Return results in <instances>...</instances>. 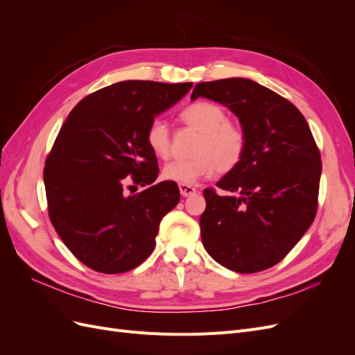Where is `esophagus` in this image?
<instances>
[{"mask_svg": "<svg viewBox=\"0 0 355 355\" xmlns=\"http://www.w3.org/2000/svg\"><path fill=\"white\" fill-rule=\"evenodd\" d=\"M179 191H180V194L184 196V197H191V196H194L196 192H197V189L194 187L185 185V184H179Z\"/></svg>", "mask_w": 355, "mask_h": 355, "instance_id": "obj_1", "label": "esophagus"}]
</instances>
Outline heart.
Returning a JSON list of instances; mask_svg holds the SVG:
<instances>
[{"mask_svg": "<svg viewBox=\"0 0 355 355\" xmlns=\"http://www.w3.org/2000/svg\"><path fill=\"white\" fill-rule=\"evenodd\" d=\"M179 118L200 133L192 148V158L170 161L163 167V178L178 184L192 185L214 171L227 173L240 164L247 146L243 128L228 121L227 111L220 105L198 101L188 105ZM145 141L158 158H167L171 153V137L167 124L161 118L149 123Z\"/></svg>", "mask_w": 355, "mask_h": 355, "instance_id": "heart-1", "label": "heart"}]
</instances>
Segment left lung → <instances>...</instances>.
<instances>
[{"instance_id":"obj_1","label":"left lung","mask_w":355,"mask_h":355,"mask_svg":"<svg viewBox=\"0 0 355 355\" xmlns=\"http://www.w3.org/2000/svg\"><path fill=\"white\" fill-rule=\"evenodd\" d=\"M207 98L239 116L247 136L240 164L216 189H204V249L231 271L277 265L313 223L321 155L305 116L283 96L247 78L198 83L191 99Z\"/></svg>"}]
</instances>
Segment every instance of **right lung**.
Here are the masks:
<instances>
[{"label":"right lung","mask_w":355,"mask_h":355,"mask_svg":"<svg viewBox=\"0 0 355 355\" xmlns=\"http://www.w3.org/2000/svg\"><path fill=\"white\" fill-rule=\"evenodd\" d=\"M191 87L120 81L85 96L63 123L44 167L49 218L85 266L120 274L153 253L159 222L180 194L171 180L154 184L159 168L145 133ZM133 183L147 188L128 195Z\"/></svg>","instance_id":"obj_1"}]
</instances>
